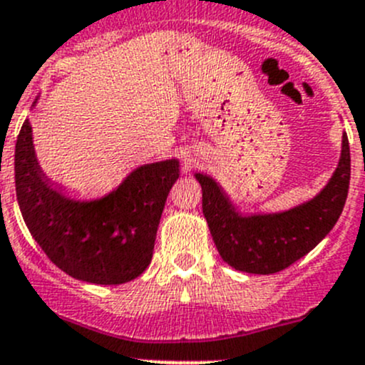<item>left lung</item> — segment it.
I'll return each instance as SVG.
<instances>
[{
  "mask_svg": "<svg viewBox=\"0 0 365 365\" xmlns=\"http://www.w3.org/2000/svg\"><path fill=\"white\" fill-rule=\"evenodd\" d=\"M203 190V215L224 263L247 274L281 272L330 233L349 187V145L342 132L336 171L316 196L279 212L240 210L227 190L206 173H194Z\"/></svg>",
  "mask_w": 365,
  "mask_h": 365,
  "instance_id": "8db88e82",
  "label": "left lung"
}]
</instances>
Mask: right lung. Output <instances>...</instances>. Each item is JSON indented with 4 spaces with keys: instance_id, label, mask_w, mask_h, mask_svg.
I'll use <instances>...</instances> for the list:
<instances>
[{
    "instance_id": "add662e5",
    "label": "right lung",
    "mask_w": 365,
    "mask_h": 365,
    "mask_svg": "<svg viewBox=\"0 0 365 365\" xmlns=\"http://www.w3.org/2000/svg\"><path fill=\"white\" fill-rule=\"evenodd\" d=\"M178 178V159L148 162L104 196L79 200L43 173L29 118L16 143V192L29 233L58 268L90 284H125L148 268Z\"/></svg>"
}]
</instances>
